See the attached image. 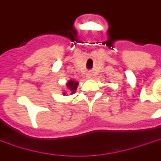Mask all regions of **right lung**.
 <instances>
[{
	"mask_svg": "<svg viewBox=\"0 0 161 161\" xmlns=\"http://www.w3.org/2000/svg\"><path fill=\"white\" fill-rule=\"evenodd\" d=\"M79 83L76 81V80H70L68 82L66 83V87L67 88L69 89V92L71 94H74V92L76 91V89H77V86H78ZM66 93H64V95H66Z\"/></svg>",
	"mask_w": 161,
	"mask_h": 161,
	"instance_id": "right-lung-1",
	"label": "right lung"
}]
</instances>
